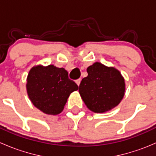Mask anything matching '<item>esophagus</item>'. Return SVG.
I'll use <instances>...</instances> for the list:
<instances>
[{
	"label": "esophagus",
	"mask_w": 156,
	"mask_h": 156,
	"mask_svg": "<svg viewBox=\"0 0 156 156\" xmlns=\"http://www.w3.org/2000/svg\"><path fill=\"white\" fill-rule=\"evenodd\" d=\"M81 80L80 79V78H79V79H77L76 81H75V82H76V84H78V86L80 85V83H81Z\"/></svg>",
	"instance_id": "34e87169"
}]
</instances>
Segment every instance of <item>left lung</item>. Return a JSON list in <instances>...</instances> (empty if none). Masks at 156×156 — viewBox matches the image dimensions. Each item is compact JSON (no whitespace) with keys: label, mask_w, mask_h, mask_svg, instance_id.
<instances>
[{"label":"left lung","mask_w":156,"mask_h":156,"mask_svg":"<svg viewBox=\"0 0 156 156\" xmlns=\"http://www.w3.org/2000/svg\"><path fill=\"white\" fill-rule=\"evenodd\" d=\"M78 91L90 111L103 113L117 106L123 99L125 81L119 70L96 62L87 69Z\"/></svg>","instance_id":"left-lung-1"}]
</instances>
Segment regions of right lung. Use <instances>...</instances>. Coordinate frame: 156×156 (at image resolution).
<instances>
[{"mask_svg": "<svg viewBox=\"0 0 156 156\" xmlns=\"http://www.w3.org/2000/svg\"><path fill=\"white\" fill-rule=\"evenodd\" d=\"M26 81L27 94L33 105L52 115L62 112L69 95L78 89L65 69L53 65L33 66Z\"/></svg>", "mask_w": 156, "mask_h": 156, "instance_id": "1", "label": "right lung"}]
</instances>
